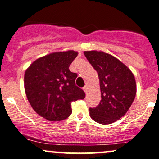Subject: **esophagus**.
Instances as JSON below:
<instances>
[{"label": "esophagus", "mask_w": 159, "mask_h": 159, "mask_svg": "<svg viewBox=\"0 0 159 159\" xmlns=\"http://www.w3.org/2000/svg\"><path fill=\"white\" fill-rule=\"evenodd\" d=\"M83 90L84 91V92H85V93H87V92H88V87L87 86H84V87H83Z\"/></svg>", "instance_id": "esophagus-1"}]
</instances>
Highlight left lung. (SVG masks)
Wrapping results in <instances>:
<instances>
[{
	"mask_svg": "<svg viewBox=\"0 0 159 159\" xmlns=\"http://www.w3.org/2000/svg\"><path fill=\"white\" fill-rule=\"evenodd\" d=\"M84 54L98 73L101 90L99 104L89 108L91 118L98 124H112L127 113L134 100V76L112 55L101 51H85Z\"/></svg>",
	"mask_w": 159,
	"mask_h": 159,
	"instance_id": "8db88e82",
	"label": "left lung"
}]
</instances>
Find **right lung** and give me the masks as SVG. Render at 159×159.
Returning <instances> with one entry per match:
<instances>
[{
    "instance_id": "obj_1",
    "label": "right lung",
    "mask_w": 159,
    "mask_h": 159,
    "mask_svg": "<svg viewBox=\"0 0 159 159\" xmlns=\"http://www.w3.org/2000/svg\"><path fill=\"white\" fill-rule=\"evenodd\" d=\"M78 56L74 50L57 52L39 58L25 74L26 96L32 109L50 121H60L71 114V102L84 99L85 93L75 84L76 73L69 70Z\"/></svg>"
}]
</instances>
